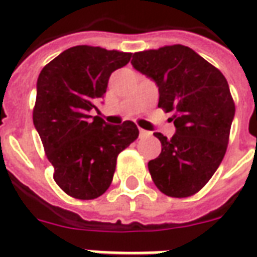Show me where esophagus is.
Instances as JSON below:
<instances>
[{"instance_id": "34e87169", "label": "esophagus", "mask_w": 257, "mask_h": 257, "mask_svg": "<svg viewBox=\"0 0 257 257\" xmlns=\"http://www.w3.org/2000/svg\"><path fill=\"white\" fill-rule=\"evenodd\" d=\"M149 136H151V133L144 130V128H140V137H149Z\"/></svg>"}]
</instances>
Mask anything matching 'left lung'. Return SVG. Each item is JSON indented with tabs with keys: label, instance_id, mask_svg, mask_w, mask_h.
<instances>
[{
	"label": "left lung",
	"instance_id": "1",
	"mask_svg": "<svg viewBox=\"0 0 257 257\" xmlns=\"http://www.w3.org/2000/svg\"><path fill=\"white\" fill-rule=\"evenodd\" d=\"M132 65L159 88L158 106L172 112V138L155 133L161 155L148 162L155 185L167 196L187 198L212 178L224 158L235 105L217 67L185 45L136 52Z\"/></svg>",
	"mask_w": 257,
	"mask_h": 257
}]
</instances>
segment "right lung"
<instances>
[{"label": "right lung", "instance_id": "add662e5", "mask_svg": "<svg viewBox=\"0 0 257 257\" xmlns=\"http://www.w3.org/2000/svg\"><path fill=\"white\" fill-rule=\"evenodd\" d=\"M130 58V52L77 45L38 76L33 123L54 166L55 183L76 199L102 195L112 183L117 155L138 137L130 120L112 125L90 114L105 95L110 74Z\"/></svg>", "mask_w": 257, "mask_h": 257}]
</instances>
